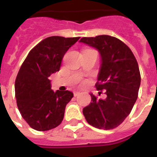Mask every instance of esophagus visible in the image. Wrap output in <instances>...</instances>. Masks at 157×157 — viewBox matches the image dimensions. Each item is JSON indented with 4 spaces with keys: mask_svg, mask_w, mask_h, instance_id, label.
<instances>
[{
    "mask_svg": "<svg viewBox=\"0 0 157 157\" xmlns=\"http://www.w3.org/2000/svg\"><path fill=\"white\" fill-rule=\"evenodd\" d=\"M80 94V92H78V91H75V92H74V96L75 97H76L77 95H78V94Z\"/></svg>",
    "mask_w": 157,
    "mask_h": 157,
    "instance_id": "esophagus-1",
    "label": "esophagus"
}]
</instances>
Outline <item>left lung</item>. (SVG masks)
Segmentation results:
<instances>
[{
    "label": "left lung",
    "instance_id": "8db88e82",
    "mask_svg": "<svg viewBox=\"0 0 157 157\" xmlns=\"http://www.w3.org/2000/svg\"><path fill=\"white\" fill-rule=\"evenodd\" d=\"M81 42L96 48L101 65L96 88L105 99L90 94L91 102L83 109L89 124L98 129L111 130L120 125L129 116L137 101L141 75L135 56L121 40L109 35L82 37Z\"/></svg>",
    "mask_w": 157,
    "mask_h": 157
}]
</instances>
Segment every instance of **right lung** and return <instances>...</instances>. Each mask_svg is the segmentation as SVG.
<instances>
[{
  "mask_svg": "<svg viewBox=\"0 0 157 157\" xmlns=\"http://www.w3.org/2000/svg\"><path fill=\"white\" fill-rule=\"evenodd\" d=\"M79 37L52 36L32 48L16 76L15 92L18 109L31 128L53 129L61 123L71 91L53 92L48 77L59 71L64 54Z\"/></svg>",
  "mask_w": 157,
  "mask_h": 157,
  "instance_id": "right-lung-1",
  "label": "right lung"
}]
</instances>
